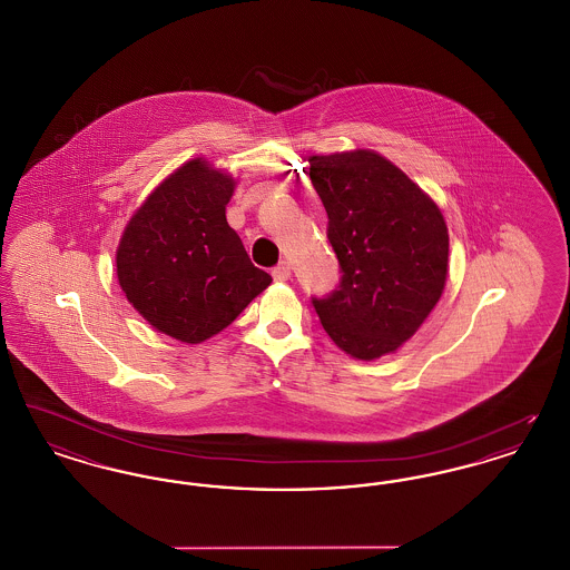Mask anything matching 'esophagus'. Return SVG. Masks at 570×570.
Instances as JSON below:
<instances>
[{"mask_svg": "<svg viewBox=\"0 0 570 570\" xmlns=\"http://www.w3.org/2000/svg\"><path fill=\"white\" fill-rule=\"evenodd\" d=\"M272 275L275 282H286V279H291V265H288L286 261H282L279 265L273 267Z\"/></svg>", "mask_w": 570, "mask_h": 570, "instance_id": "1", "label": "esophagus"}]
</instances>
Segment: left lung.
<instances>
[{
  "label": "left lung",
  "mask_w": 570,
  "mask_h": 570,
  "mask_svg": "<svg viewBox=\"0 0 570 570\" xmlns=\"http://www.w3.org/2000/svg\"><path fill=\"white\" fill-rule=\"evenodd\" d=\"M340 284L312 305L328 337L372 361L397 351L444 291L449 230L434 200L395 164L358 149L309 158Z\"/></svg>",
  "instance_id": "left-lung-1"
}]
</instances>
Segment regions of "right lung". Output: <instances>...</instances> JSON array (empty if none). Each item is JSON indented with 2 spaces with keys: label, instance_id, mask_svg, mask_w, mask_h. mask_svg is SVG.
<instances>
[{
  "label": "right lung",
  "instance_id": "obj_1",
  "mask_svg": "<svg viewBox=\"0 0 570 570\" xmlns=\"http://www.w3.org/2000/svg\"><path fill=\"white\" fill-rule=\"evenodd\" d=\"M233 190L209 164H184L151 191L117 247L119 286L136 312L186 344L226 328L272 284L226 222Z\"/></svg>",
  "mask_w": 570,
  "mask_h": 570
}]
</instances>
